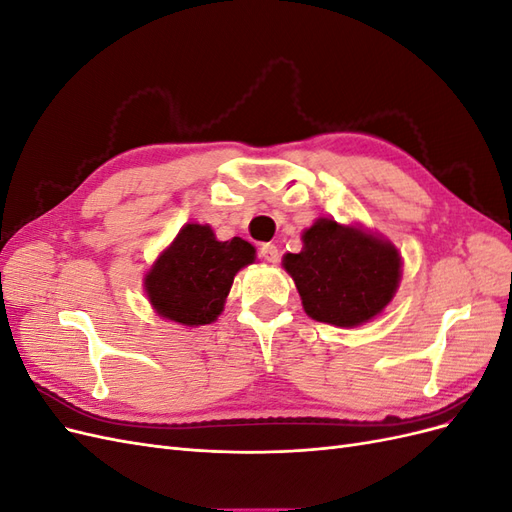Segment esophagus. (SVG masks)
<instances>
[{"mask_svg": "<svg viewBox=\"0 0 512 512\" xmlns=\"http://www.w3.org/2000/svg\"><path fill=\"white\" fill-rule=\"evenodd\" d=\"M258 254L262 260H267V262H277V258H280V250H277V245H273V243H262Z\"/></svg>", "mask_w": 512, "mask_h": 512, "instance_id": "1", "label": "esophagus"}]
</instances>
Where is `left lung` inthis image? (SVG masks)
<instances>
[{
    "label": "left lung",
    "mask_w": 512,
    "mask_h": 512,
    "mask_svg": "<svg viewBox=\"0 0 512 512\" xmlns=\"http://www.w3.org/2000/svg\"><path fill=\"white\" fill-rule=\"evenodd\" d=\"M305 314L333 327H359L382 314L401 280L397 247L361 226L318 218L303 232V250L286 254Z\"/></svg>",
    "instance_id": "obj_1"
}]
</instances>
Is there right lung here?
Returning a JSON list of instances; mask_svg holds the SVG:
<instances>
[{"mask_svg":"<svg viewBox=\"0 0 512 512\" xmlns=\"http://www.w3.org/2000/svg\"><path fill=\"white\" fill-rule=\"evenodd\" d=\"M256 250L241 237L218 241L207 224H185L145 275L156 314L200 327L222 314L235 275L252 265Z\"/></svg>","mask_w":512,"mask_h":512,"instance_id":"obj_1","label":"right lung"}]
</instances>
